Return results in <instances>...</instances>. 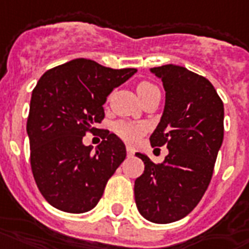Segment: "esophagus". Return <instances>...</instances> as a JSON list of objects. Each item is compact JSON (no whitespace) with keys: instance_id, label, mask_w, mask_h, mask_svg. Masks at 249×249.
Listing matches in <instances>:
<instances>
[{"instance_id":"obj_1","label":"esophagus","mask_w":249,"mask_h":249,"mask_svg":"<svg viewBox=\"0 0 249 249\" xmlns=\"http://www.w3.org/2000/svg\"><path fill=\"white\" fill-rule=\"evenodd\" d=\"M126 154H128L129 157H132V156H133V154H134V150L132 148H130V146H126Z\"/></svg>"}]
</instances>
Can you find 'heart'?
Listing matches in <instances>:
<instances>
[{
    "instance_id": "b5f03b06",
    "label": "heart",
    "mask_w": 249,
    "mask_h": 249,
    "mask_svg": "<svg viewBox=\"0 0 249 249\" xmlns=\"http://www.w3.org/2000/svg\"><path fill=\"white\" fill-rule=\"evenodd\" d=\"M156 89H158V88L150 82H141L137 86V92H139L141 99L145 95L150 93V92L156 91ZM115 132L125 141L134 142L141 137V134L143 132V126L140 124H136V123H129V121H119L115 125Z\"/></svg>"
}]
</instances>
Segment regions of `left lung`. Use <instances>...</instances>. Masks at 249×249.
I'll return each instance as SVG.
<instances>
[{
  "instance_id": "8db88e82",
  "label": "left lung",
  "mask_w": 249,
  "mask_h": 249,
  "mask_svg": "<svg viewBox=\"0 0 249 249\" xmlns=\"http://www.w3.org/2000/svg\"><path fill=\"white\" fill-rule=\"evenodd\" d=\"M166 91L165 109L150 145L169 154L154 163L137 153L145 170L134 182V199L149 222L166 224L195 209L211 181L224 136V107L211 83L187 68H152Z\"/></svg>"
}]
</instances>
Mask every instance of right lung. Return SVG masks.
Returning <instances> with one entry per match:
<instances>
[{
	"label": "right lung",
	"instance_id": "right-lung-1",
	"mask_svg": "<svg viewBox=\"0 0 249 249\" xmlns=\"http://www.w3.org/2000/svg\"><path fill=\"white\" fill-rule=\"evenodd\" d=\"M136 72L79 58L46 71L38 80L26 125L30 165L40 194L53 207L83 213L103 196L126 149L108 130L96 150L83 145V137L104 120L107 96Z\"/></svg>",
	"mask_w": 249,
	"mask_h": 249
}]
</instances>
